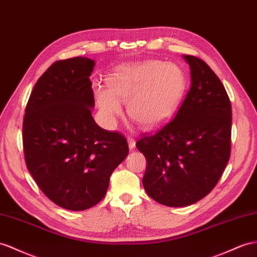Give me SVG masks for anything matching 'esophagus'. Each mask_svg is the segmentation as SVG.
<instances>
[{"label": "esophagus", "mask_w": 257, "mask_h": 257, "mask_svg": "<svg viewBox=\"0 0 257 257\" xmlns=\"http://www.w3.org/2000/svg\"><path fill=\"white\" fill-rule=\"evenodd\" d=\"M128 144H129V149L130 150L135 149V147H136V140L134 139V138L128 137Z\"/></svg>", "instance_id": "esophagus-1"}]
</instances>
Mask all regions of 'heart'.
<instances>
[{"label": "heart", "instance_id": "obj_1", "mask_svg": "<svg viewBox=\"0 0 257 257\" xmlns=\"http://www.w3.org/2000/svg\"><path fill=\"white\" fill-rule=\"evenodd\" d=\"M108 90L97 88L96 101L107 122L121 114L120 102L128 101L131 119L154 128L174 114L186 93L187 80L177 64L143 61L122 65L107 78Z\"/></svg>", "mask_w": 257, "mask_h": 257}]
</instances>
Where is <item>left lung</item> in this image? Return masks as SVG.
I'll list each match as a JSON object with an SVG mask.
<instances>
[{
    "label": "left lung",
    "instance_id": "8db88e82",
    "mask_svg": "<svg viewBox=\"0 0 257 257\" xmlns=\"http://www.w3.org/2000/svg\"><path fill=\"white\" fill-rule=\"evenodd\" d=\"M191 88L173 118L136 147L147 160L143 187L163 205L183 207L216 187L231 152V103L219 78L201 58L185 55Z\"/></svg>",
    "mask_w": 257,
    "mask_h": 257
}]
</instances>
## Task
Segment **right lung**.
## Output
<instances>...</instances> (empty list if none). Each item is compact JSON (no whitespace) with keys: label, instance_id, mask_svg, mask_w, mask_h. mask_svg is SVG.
Wrapping results in <instances>:
<instances>
[{"label":"right lung","instance_id":"right-lung-1","mask_svg":"<svg viewBox=\"0 0 257 257\" xmlns=\"http://www.w3.org/2000/svg\"><path fill=\"white\" fill-rule=\"evenodd\" d=\"M94 62L78 56L52 64L39 78L25 109V162L56 205L84 210L107 191L110 175L129 153L127 139L101 128L90 75Z\"/></svg>","mask_w":257,"mask_h":257}]
</instances>
